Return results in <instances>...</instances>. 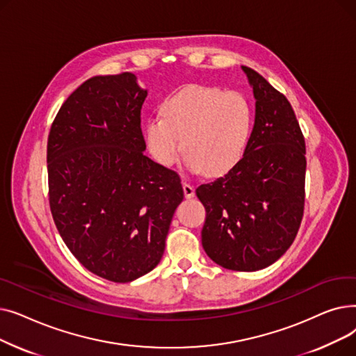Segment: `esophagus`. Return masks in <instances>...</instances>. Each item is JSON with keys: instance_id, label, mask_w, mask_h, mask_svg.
Wrapping results in <instances>:
<instances>
[{"instance_id": "34e87169", "label": "esophagus", "mask_w": 356, "mask_h": 356, "mask_svg": "<svg viewBox=\"0 0 356 356\" xmlns=\"http://www.w3.org/2000/svg\"><path fill=\"white\" fill-rule=\"evenodd\" d=\"M183 193H184L186 199H191V197L195 196V188L191 183L183 181Z\"/></svg>"}]
</instances>
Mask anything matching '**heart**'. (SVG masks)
Wrapping results in <instances>:
<instances>
[{"mask_svg":"<svg viewBox=\"0 0 356 356\" xmlns=\"http://www.w3.org/2000/svg\"><path fill=\"white\" fill-rule=\"evenodd\" d=\"M251 129L252 111L239 92L188 85L163 101L161 117L145 122L144 137L159 164L173 165L183 147L189 170L220 176L244 156Z\"/></svg>","mask_w":356,"mask_h":356,"instance_id":"obj_1","label":"heart"}]
</instances>
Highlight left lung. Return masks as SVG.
<instances>
[{
    "instance_id": "left-lung-1",
    "label": "left lung",
    "mask_w": 356,
    "mask_h": 356,
    "mask_svg": "<svg viewBox=\"0 0 356 356\" xmlns=\"http://www.w3.org/2000/svg\"><path fill=\"white\" fill-rule=\"evenodd\" d=\"M242 70L257 99L244 157L196 195L207 209L202 245L211 259L228 270L257 271L275 263L300 228L306 143L283 93L254 69Z\"/></svg>"
}]
</instances>
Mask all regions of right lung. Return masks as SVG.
Masks as SVG:
<instances>
[{
	"instance_id": "right-lung-1",
	"label": "right lung",
	"mask_w": 356,
	"mask_h": 356,
	"mask_svg": "<svg viewBox=\"0 0 356 356\" xmlns=\"http://www.w3.org/2000/svg\"><path fill=\"white\" fill-rule=\"evenodd\" d=\"M145 97L131 72L93 76L63 102L47 138L56 228L86 270L114 283L160 263L183 200L180 176L144 156Z\"/></svg>"
}]
</instances>
